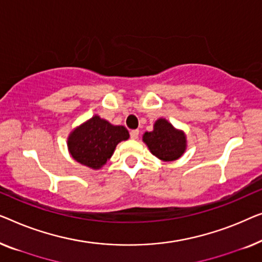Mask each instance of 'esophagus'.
Segmentation results:
<instances>
[{"instance_id": "1", "label": "esophagus", "mask_w": 262, "mask_h": 262, "mask_svg": "<svg viewBox=\"0 0 262 262\" xmlns=\"http://www.w3.org/2000/svg\"><path fill=\"white\" fill-rule=\"evenodd\" d=\"M130 138L133 139V140H136L139 138V130L138 129H133V130H130Z\"/></svg>"}]
</instances>
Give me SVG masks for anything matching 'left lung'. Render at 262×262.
<instances>
[{
    "label": "left lung",
    "mask_w": 262,
    "mask_h": 262,
    "mask_svg": "<svg viewBox=\"0 0 262 262\" xmlns=\"http://www.w3.org/2000/svg\"><path fill=\"white\" fill-rule=\"evenodd\" d=\"M143 141L153 156L165 161L178 159L186 147L184 133L174 129L172 124L164 119L157 121L153 132H146L143 134Z\"/></svg>",
    "instance_id": "8db88e82"
}]
</instances>
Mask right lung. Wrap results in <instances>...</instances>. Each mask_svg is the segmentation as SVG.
Returning a JSON list of instances; mask_svg holds the SVG:
<instances>
[{
	"mask_svg": "<svg viewBox=\"0 0 262 262\" xmlns=\"http://www.w3.org/2000/svg\"><path fill=\"white\" fill-rule=\"evenodd\" d=\"M129 138L122 126H113L108 121L94 116L76 128L69 138V149L79 164L99 168L112 157L117 143Z\"/></svg>",
	"mask_w": 262,
	"mask_h": 262,
	"instance_id": "1",
	"label": "right lung"
}]
</instances>
